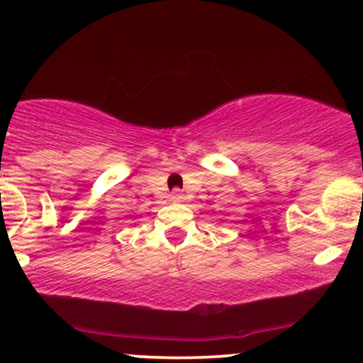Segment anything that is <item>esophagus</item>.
Segmentation results:
<instances>
[{
  "instance_id": "obj_1",
  "label": "esophagus",
  "mask_w": 363,
  "mask_h": 363,
  "mask_svg": "<svg viewBox=\"0 0 363 363\" xmlns=\"http://www.w3.org/2000/svg\"><path fill=\"white\" fill-rule=\"evenodd\" d=\"M171 197H173V201H177V202H180V201H183V199H185L182 190H174V192L171 194Z\"/></svg>"
}]
</instances>
